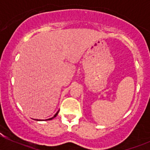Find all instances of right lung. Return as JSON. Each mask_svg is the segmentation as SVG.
<instances>
[{
    "label": "right lung",
    "mask_w": 150,
    "mask_h": 150,
    "mask_svg": "<svg viewBox=\"0 0 150 150\" xmlns=\"http://www.w3.org/2000/svg\"><path fill=\"white\" fill-rule=\"evenodd\" d=\"M58 113H59V111L58 112H57V113H56V114L55 115H54V117H51V118H49V119H48V120H52V119L53 118H54V117H57V115H58Z\"/></svg>",
    "instance_id": "obj_1"
}]
</instances>
